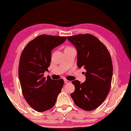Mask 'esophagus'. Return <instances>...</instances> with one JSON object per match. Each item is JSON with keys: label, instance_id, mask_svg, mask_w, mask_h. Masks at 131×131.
<instances>
[{"label": "esophagus", "instance_id": "obj_1", "mask_svg": "<svg viewBox=\"0 0 131 131\" xmlns=\"http://www.w3.org/2000/svg\"><path fill=\"white\" fill-rule=\"evenodd\" d=\"M64 81L65 84H69V83H70V81H69V80H66V79H64Z\"/></svg>", "mask_w": 131, "mask_h": 131}]
</instances>
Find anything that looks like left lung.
<instances>
[{"mask_svg": "<svg viewBox=\"0 0 131 131\" xmlns=\"http://www.w3.org/2000/svg\"><path fill=\"white\" fill-rule=\"evenodd\" d=\"M77 51V66L86 70V81H72L75 91L70 94L74 103L91 111L100 106L109 93L113 76V64L106 46L90 34L68 37Z\"/></svg>", "mask_w": 131, "mask_h": 131, "instance_id": "8db88e82", "label": "left lung"}]
</instances>
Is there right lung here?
<instances>
[{
	"mask_svg": "<svg viewBox=\"0 0 131 131\" xmlns=\"http://www.w3.org/2000/svg\"><path fill=\"white\" fill-rule=\"evenodd\" d=\"M67 37L41 35L26 46L21 55L18 77L23 96L31 108L38 112L54 105L64 84L62 79L43 77L51 60V51L62 44Z\"/></svg>",
	"mask_w": 131,
	"mask_h": 131,
	"instance_id": "1",
	"label": "right lung"
}]
</instances>
